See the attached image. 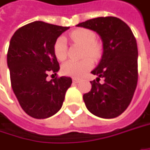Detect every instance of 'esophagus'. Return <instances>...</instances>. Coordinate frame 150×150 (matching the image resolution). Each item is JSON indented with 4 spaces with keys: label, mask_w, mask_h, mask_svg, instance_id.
<instances>
[{
    "label": "esophagus",
    "mask_w": 150,
    "mask_h": 150,
    "mask_svg": "<svg viewBox=\"0 0 150 150\" xmlns=\"http://www.w3.org/2000/svg\"><path fill=\"white\" fill-rule=\"evenodd\" d=\"M72 80H73V82H74V83H78V82H80V81H81V80L79 79V78H73Z\"/></svg>",
    "instance_id": "esophagus-1"
}]
</instances>
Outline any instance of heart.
Returning <instances> with one entry per match:
<instances>
[{
  "mask_svg": "<svg viewBox=\"0 0 150 150\" xmlns=\"http://www.w3.org/2000/svg\"><path fill=\"white\" fill-rule=\"evenodd\" d=\"M70 38L77 44L84 46L83 55L98 59L101 55V46L95 41V34L88 29L80 28L70 33ZM54 54L59 61H63L67 57V45L63 37H59L54 44ZM93 67V61L87 57L82 60H70L62 66V74L72 77H81Z\"/></svg>",
  "mask_w": 150,
  "mask_h": 150,
  "instance_id": "obj_1",
  "label": "heart"
}]
</instances>
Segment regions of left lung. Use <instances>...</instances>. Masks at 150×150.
Segmentation results:
<instances>
[{"label": "left lung", "instance_id": "left-lung-1", "mask_svg": "<svg viewBox=\"0 0 150 150\" xmlns=\"http://www.w3.org/2000/svg\"><path fill=\"white\" fill-rule=\"evenodd\" d=\"M76 26L93 30L100 35L103 55L91 72L97 75L90 81L91 91L83 94L89 112L102 118H113L129 106L137 84V45L126 23L116 17H99ZM100 78L104 79L99 83Z\"/></svg>", "mask_w": 150, "mask_h": 150}]
</instances>
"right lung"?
<instances>
[{
	"label": "right lung",
	"instance_id": "obj_1",
	"mask_svg": "<svg viewBox=\"0 0 150 150\" xmlns=\"http://www.w3.org/2000/svg\"><path fill=\"white\" fill-rule=\"evenodd\" d=\"M68 29L34 21L19 28L10 40L7 59L11 86L21 108L34 118L56 114L71 86L70 77L46 80L49 73L57 75L60 69L53 47Z\"/></svg>",
	"mask_w": 150,
	"mask_h": 150
}]
</instances>
